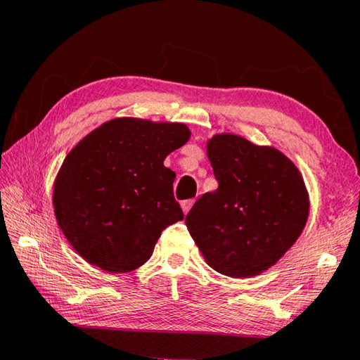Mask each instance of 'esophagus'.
<instances>
[{"label": "esophagus", "instance_id": "esophagus-1", "mask_svg": "<svg viewBox=\"0 0 360 360\" xmlns=\"http://www.w3.org/2000/svg\"><path fill=\"white\" fill-rule=\"evenodd\" d=\"M193 202H195V200H184V202L181 203V206H182V211H184V214H187V212L191 211Z\"/></svg>", "mask_w": 360, "mask_h": 360}]
</instances>
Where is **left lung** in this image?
<instances>
[{"label": "left lung", "instance_id": "8db88e82", "mask_svg": "<svg viewBox=\"0 0 360 360\" xmlns=\"http://www.w3.org/2000/svg\"><path fill=\"white\" fill-rule=\"evenodd\" d=\"M208 157L219 187L186 217L208 265L231 278L259 275L294 245L308 217V193L288 157L236 135H216Z\"/></svg>", "mask_w": 360, "mask_h": 360}]
</instances>
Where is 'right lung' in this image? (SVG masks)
<instances>
[{
	"label": "right lung",
	"instance_id": "right-lung-1",
	"mask_svg": "<svg viewBox=\"0 0 360 360\" xmlns=\"http://www.w3.org/2000/svg\"><path fill=\"white\" fill-rule=\"evenodd\" d=\"M184 124L114 119L85 136L60 168L53 208L66 240L109 273L141 266L168 225L184 219L165 157L188 141Z\"/></svg>",
	"mask_w": 360,
	"mask_h": 360
}]
</instances>
